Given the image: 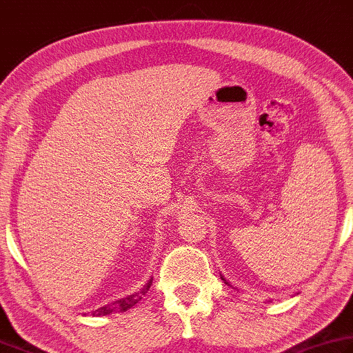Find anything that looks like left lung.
I'll return each mask as SVG.
<instances>
[{"label":"left lung","mask_w":353,"mask_h":353,"mask_svg":"<svg viewBox=\"0 0 353 353\" xmlns=\"http://www.w3.org/2000/svg\"><path fill=\"white\" fill-rule=\"evenodd\" d=\"M220 277H222V275H220ZM222 280H223V281H225V283H226V285H228V281H226V280H225V279H223V277H222Z\"/></svg>","instance_id":"1"}]
</instances>
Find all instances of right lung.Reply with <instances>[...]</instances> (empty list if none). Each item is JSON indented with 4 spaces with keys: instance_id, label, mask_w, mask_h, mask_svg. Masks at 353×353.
<instances>
[{
    "instance_id": "add662e5",
    "label": "right lung",
    "mask_w": 353,
    "mask_h": 353,
    "mask_svg": "<svg viewBox=\"0 0 353 353\" xmlns=\"http://www.w3.org/2000/svg\"><path fill=\"white\" fill-rule=\"evenodd\" d=\"M151 285H153V277H151L147 283H145V285L137 292L127 295V296H123V299H119V300H116L113 303H110V305H105V306H102L99 309H96V310H93L92 315L99 316V315H108V314H114V312H125V310L131 309L142 300V296L148 292V289H150Z\"/></svg>"
}]
</instances>
